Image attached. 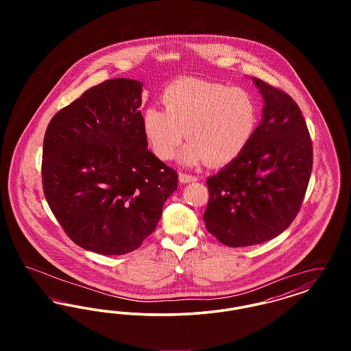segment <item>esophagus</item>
<instances>
[{
	"label": "esophagus",
	"instance_id": "esophagus-1",
	"mask_svg": "<svg viewBox=\"0 0 351 351\" xmlns=\"http://www.w3.org/2000/svg\"><path fill=\"white\" fill-rule=\"evenodd\" d=\"M179 180H180V183L183 184L192 183V182H196L197 178L193 176V175H188V173L180 172V173H179Z\"/></svg>",
	"mask_w": 351,
	"mask_h": 351
}]
</instances>
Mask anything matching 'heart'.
I'll use <instances>...</instances> for the list:
<instances>
[{
	"label": "heart",
	"instance_id": "b5f03b06",
	"mask_svg": "<svg viewBox=\"0 0 351 351\" xmlns=\"http://www.w3.org/2000/svg\"><path fill=\"white\" fill-rule=\"evenodd\" d=\"M165 110L143 112L142 130L152 152L162 160L173 158L185 138L180 162L223 166L237 159L255 134L259 109L250 92L196 79L171 84L162 93Z\"/></svg>",
	"mask_w": 351,
	"mask_h": 351
}]
</instances>
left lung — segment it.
<instances>
[{
    "instance_id": "left-lung-1",
    "label": "left lung",
    "mask_w": 351,
    "mask_h": 351,
    "mask_svg": "<svg viewBox=\"0 0 351 351\" xmlns=\"http://www.w3.org/2000/svg\"><path fill=\"white\" fill-rule=\"evenodd\" d=\"M252 83L265 104L261 123L246 150L206 179L205 226L229 247L259 245L283 233L300 210L313 165L298 104L261 79Z\"/></svg>"
}]
</instances>
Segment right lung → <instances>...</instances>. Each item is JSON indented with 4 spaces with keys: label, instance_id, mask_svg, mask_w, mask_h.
Masks as SVG:
<instances>
[{
    "label": "right lung",
    "instance_id": "right-lung-1",
    "mask_svg": "<svg viewBox=\"0 0 351 351\" xmlns=\"http://www.w3.org/2000/svg\"><path fill=\"white\" fill-rule=\"evenodd\" d=\"M142 88L123 77L92 86L46 130L45 196L66 234L85 250H136L178 189L176 171L147 150Z\"/></svg>",
    "mask_w": 351,
    "mask_h": 351
}]
</instances>
